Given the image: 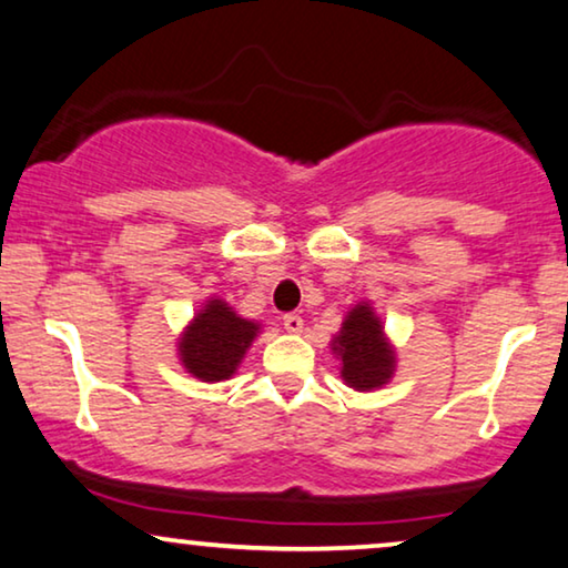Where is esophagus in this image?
Segmentation results:
<instances>
[{
  "instance_id": "obj_1",
  "label": "esophagus",
  "mask_w": 568,
  "mask_h": 568,
  "mask_svg": "<svg viewBox=\"0 0 568 568\" xmlns=\"http://www.w3.org/2000/svg\"><path fill=\"white\" fill-rule=\"evenodd\" d=\"M283 324H285V329L293 332V334H298L303 329V318L298 314H285Z\"/></svg>"
}]
</instances>
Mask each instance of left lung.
<instances>
[{
    "label": "left lung",
    "instance_id": "8db88e82",
    "mask_svg": "<svg viewBox=\"0 0 568 568\" xmlns=\"http://www.w3.org/2000/svg\"><path fill=\"white\" fill-rule=\"evenodd\" d=\"M334 349L342 357V378L357 390L378 388L394 373V353L367 303L349 311Z\"/></svg>",
    "mask_w": 568,
    "mask_h": 568
}]
</instances>
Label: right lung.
I'll return each instance as SVG.
<instances>
[{
  "instance_id": "obj_1",
  "label": "right lung",
  "mask_w": 568,
  "mask_h": 568,
  "mask_svg": "<svg viewBox=\"0 0 568 568\" xmlns=\"http://www.w3.org/2000/svg\"><path fill=\"white\" fill-rule=\"evenodd\" d=\"M257 324L236 316L223 301H207L180 342L182 363L201 381L229 378L257 337Z\"/></svg>"
}]
</instances>
